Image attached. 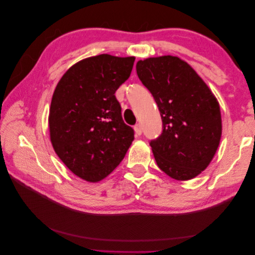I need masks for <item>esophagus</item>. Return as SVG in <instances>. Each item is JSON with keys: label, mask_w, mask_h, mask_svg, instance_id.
Masks as SVG:
<instances>
[{"label": "esophagus", "mask_w": 255, "mask_h": 255, "mask_svg": "<svg viewBox=\"0 0 255 255\" xmlns=\"http://www.w3.org/2000/svg\"><path fill=\"white\" fill-rule=\"evenodd\" d=\"M134 129H135V133H136L137 135H141V133H142V128H141V126L139 125V123H138V125H136V126L134 127Z\"/></svg>", "instance_id": "obj_1"}]
</instances>
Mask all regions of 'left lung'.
I'll use <instances>...</instances> for the list:
<instances>
[{
    "label": "left lung",
    "mask_w": 255,
    "mask_h": 255,
    "mask_svg": "<svg viewBox=\"0 0 255 255\" xmlns=\"http://www.w3.org/2000/svg\"><path fill=\"white\" fill-rule=\"evenodd\" d=\"M137 75L158 106L161 134L150 141L161 171L177 181L201 173L221 137V114L210 88L186 61L175 56L139 60Z\"/></svg>",
    "instance_id": "obj_1"
}]
</instances>
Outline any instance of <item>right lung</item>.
Instances as JSON below:
<instances>
[{
  "instance_id": "add662e5",
  "label": "right lung",
  "mask_w": 255,
  "mask_h": 255,
  "mask_svg": "<svg viewBox=\"0 0 255 255\" xmlns=\"http://www.w3.org/2000/svg\"><path fill=\"white\" fill-rule=\"evenodd\" d=\"M135 57H89L63 75L53 94L49 126L53 148L81 179L103 180L134 140L115 92L130 75Z\"/></svg>"
}]
</instances>
